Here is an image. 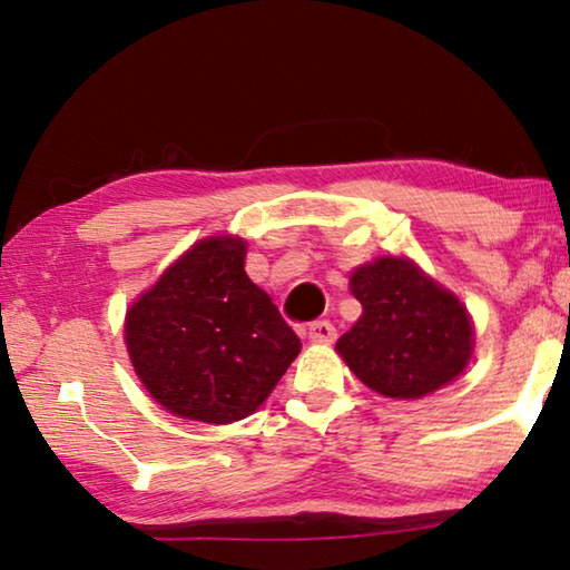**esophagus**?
Masks as SVG:
<instances>
[{
	"instance_id": "esophagus-1",
	"label": "esophagus",
	"mask_w": 570,
	"mask_h": 570,
	"mask_svg": "<svg viewBox=\"0 0 570 570\" xmlns=\"http://www.w3.org/2000/svg\"><path fill=\"white\" fill-rule=\"evenodd\" d=\"M307 337L312 340V343H333V340L337 337V330L333 322L317 320V322H309Z\"/></svg>"
}]
</instances>
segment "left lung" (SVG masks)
<instances>
[{"mask_svg": "<svg viewBox=\"0 0 570 570\" xmlns=\"http://www.w3.org/2000/svg\"><path fill=\"white\" fill-rule=\"evenodd\" d=\"M351 292L363 314L337 340V353L373 392L420 399L465 368L473 345L469 314L410 261L379 258L361 266Z\"/></svg>", "mask_w": 570, "mask_h": 570, "instance_id": "1", "label": "left lung"}]
</instances>
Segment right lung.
<instances>
[{
	"label": "right lung",
	"mask_w": 570,
	"mask_h": 570,
	"mask_svg": "<svg viewBox=\"0 0 570 570\" xmlns=\"http://www.w3.org/2000/svg\"><path fill=\"white\" fill-rule=\"evenodd\" d=\"M243 263V240L209 237L127 312L135 373L178 417L212 424L248 417L299 355V337Z\"/></svg>",
	"instance_id": "add662e5"
}]
</instances>
